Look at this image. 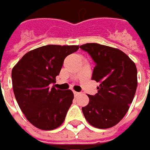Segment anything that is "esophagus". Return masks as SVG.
<instances>
[{
	"instance_id": "1",
	"label": "esophagus",
	"mask_w": 150,
	"mask_h": 150,
	"mask_svg": "<svg viewBox=\"0 0 150 150\" xmlns=\"http://www.w3.org/2000/svg\"><path fill=\"white\" fill-rule=\"evenodd\" d=\"M73 93H74V96H75L76 97H77V96H79L80 95V93H79V92H77V91H74Z\"/></svg>"
}]
</instances>
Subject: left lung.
Listing matches in <instances>:
<instances>
[{
  "label": "left lung",
  "mask_w": 150,
  "mask_h": 150,
  "mask_svg": "<svg viewBox=\"0 0 150 150\" xmlns=\"http://www.w3.org/2000/svg\"><path fill=\"white\" fill-rule=\"evenodd\" d=\"M80 48L96 62L91 79L100 83L97 93L88 95L90 102L82 108L83 113L94 127H112L123 119L133 101L137 86L136 65L118 48L98 43L83 44Z\"/></svg>",
  "instance_id": "obj_1"
}]
</instances>
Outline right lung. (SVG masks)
Here are the masks:
<instances>
[{
  "mask_svg": "<svg viewBox=\"0 0 150 150\" xmlns=\"http://www.w3.org/2000/svg\"><path fill=\"white\" fill-rule=\"evenodd\" d=\"M79 48V45H47L29 51L12 70L16 101L30 123L38 129L50 131L65 120L74 95L71 90L60 91L50 83L65 58Z\"/></svg>",
  "mask_w": 150,
  "mask_h": 150,
  "instance_id": "1",
  "label": "right lung"
}]
</instances>
